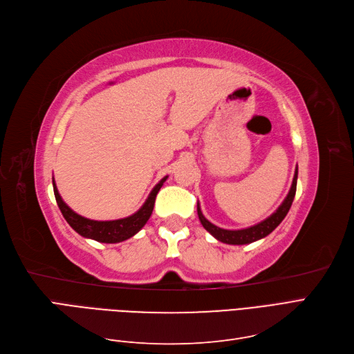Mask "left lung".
Masks as SVG:
<instances>
[{
    "label": "left lung",
    "instance_id": "8db88e82",
    "mask_svg": "<svg viewBox=\"0 0 354 354\" xmlns=\"http://www.w3.org/2000/svg\"><path fill=\"white\" fill-rule=\"evenodd\" d=\"M296 184H297V167L295 170L292 188H290L289 194H287V197L284 198V201L281 203V205L270 217H267L266 220H263V221H261V223H258L255 226L241 229V230L221 229V227L210 223V221H208L204 217L201 208H200V204H197V212H198V217H200L201 225L204 226V229L208 233H212L217 241L223 242V243H229V245H246V243H252L255 241L263 239V238L267 236V234H270L274 229H276L281 223L283 218L286 217V214L289 213L290 207H292V203L295 200Z\"/></svg>",
    "mask_w": 354,
    "mask_h": 354
}]
</instances>
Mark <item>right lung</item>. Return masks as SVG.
I'll return each mask as SVG.
<instances>
[{
	"mask_svg": "<svg viewBox=\"0 0 354 354\" xmlns=\"http://www.w3.org/2000/svg\"><path fill=\"white\" fill-rule=\"evenodd\" d=\"M167 179V176H165L159 184H157L150 195L149 198L146 200V203L142 204V207L137 213H134L133 216H128L125 218H118V220H109V221H97V220H90L86 218L80 214H77L75 212H73L71 208L65 204L61 198V195L58 192V188L55 185V180H52L54 184V194H55V200L57 204L59 207V210L64 216V218L67 220V223L82 236L87 238V239H93L102 243H118L127 241L129 238H133L137 232H140L142 229V226L147 223V220L151 216L153 207H154V201H156V195L157 192L160 191L163 182Z\"/></svg>",
	"mask_w": 354,
	"mask_h": 354,
	"instance_id": "obj_1",
	"label": "right lung"
}]
</instances>
